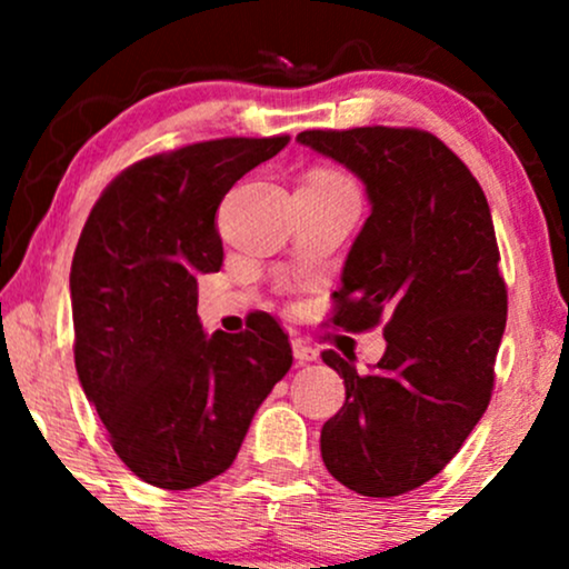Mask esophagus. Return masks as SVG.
I'll use <instances>...</instances> for the list:
<instances>
[{"label":"esophagus","mask_w":569,"mask_h":569,"mask_svg":"<svg viewBox=\"0 0 569 569\" xmlns=\"http://www.w3.org/2000/svg\"><path fill=\"white\" fill-rule=\"evenodd\" d=\"M293 358H297L299 363H310V361H316L318 358V350L312 348L310 342H307V339H293Z\"/></svg>","instance_id":"esophagus-1"}]
</instances>
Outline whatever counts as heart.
Masks as SVG:
<instances>
[{"label": "heart", "instance_id": "heart-1", "mask_svg": "<svg viewBox=\"0 0 569 569\" xmlns=\"http://www.w3.org/2000/svg\"><path fill=\"white\" fill-rule=\"evenodd\" d=\"M323 176H337V173H323Z\"/></svg>", "mask_w": 569, "mask_h": 569}]
</instances>
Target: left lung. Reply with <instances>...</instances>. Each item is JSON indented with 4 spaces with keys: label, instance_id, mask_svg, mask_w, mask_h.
<instances>
[{
    "label": "left lung",
    "instance_id": "1",
    "mask_svg": "<svg viewBox=\"0 0 569 569\" xmlns=\"http://www.w3.org/2000/svg\"><path fill=\"white\" fill-rule=\"evenodd\" d=\"M297 141L367 187L371 213L345 259L331 323H385L388 342L367 375L323 352L345 403L321 430V455L352 492L396 498L452 460L492 398L508 312L492 213L466 162L428 130H302Z\"/></svg>",
    "mask_w": 569,
    "mask_h": 569
}]
</instances>
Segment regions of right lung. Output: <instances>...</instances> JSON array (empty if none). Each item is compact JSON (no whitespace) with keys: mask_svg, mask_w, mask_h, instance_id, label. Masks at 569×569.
Wrapping results in <instances>:
<instances>
[{"mask_svg":"<svg viewBox=\"0 0 569 569\" xmlns=\"http://www.w3.org/2000/svg\"><path fill=\"white\" fill-rule=\"evenodd\" d=\"M289 136L217 139L126 168L71 262L77 377L117 457L147 485L192 489L232 466L259 403L291 369L289 335L253 312L208 337L198 276L219 272V202Z\"/></svg>","mask_w":569,"mask_h":569,"instance_id":"obj_1","label":"right lung"}]
</instances>
